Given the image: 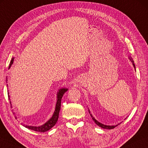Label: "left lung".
<instances>
[{
	"label": "left lung",
	"mask_w": 148,
	"mask_h": 148,
	"mask_svg": "<svg viewBox=\"0 0 148 148\" xmlns=\"http://www.w3.org/2000/svg\"><path fill=\"white\" fill-rule=\"evenodd\" d=\"M129 59H130V60L131 61V62H132V63H133V66H134V68H135V64H134V61H133V59L131 58V57H129ZM88 112H89V114H90V116L92 117V119L94 120V122H95V123H96V125H98L99 127H101V128H103V129H107V130H112V129H113V128H114L115 127H116V126L118 125H119L120 123H118L117 125H105V124H103V123H100V122H99L98 120H96L95 118H94L93 116H92V115L90 114V110L88 109Z\"/></svg>",
	"instance_id": "8db88e82"
}]
</instances>
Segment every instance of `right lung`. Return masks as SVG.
<instances>
[{"instance_id":"right-lung-1","label":"right lung","mask_w":148,"mask_h":148,"mask_svg":"<svg viewBox=\"0 0 148 148\" xmlns=\"http://www.w3.org/2000/svg\"><path fill=\"white\" fill-rule=\"evenodd\" d=\"M13 61H14V58H12V60H11V61H10L8 69H10L11 68V66H12V64L13 63ZM7 80L8 79H6V81H7ZM7 87H8V85H7ZM68 90H69V88H65V87L61 88L58 90V93H57V101H56L55 111H54V112H53L52 116L51 117L50 119L48 120L47 122H45L44 124H42L41 125H39V126L27 125L23 124V123H21V124H22L23 126H25V127H26V128L29 129V130H33V131H38V132L44 133V132H46V131H47L48 130H50L51 128L53 127V126L56 125V122H57V121L58 120V118H59V113H60V111L61 109V99H62V97H63L64 94H65ZM8 98H9V100H10L11 106L12 107V102H11V101H10V95H9V92L8 93ZM13 114H15V119H17V116H16V115H15V112H13Z\"/></svg>"}]
</instances>
